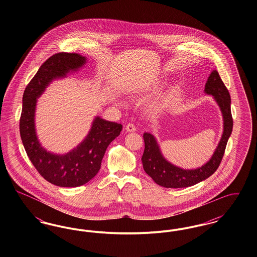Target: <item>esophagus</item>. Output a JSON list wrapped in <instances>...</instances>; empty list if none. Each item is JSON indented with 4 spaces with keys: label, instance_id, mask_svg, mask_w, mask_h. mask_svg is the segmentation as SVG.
<instances>
[{
    "label": "esophagus",
    "instance_id": "obj_1",
    "mask_svg": "<svg viewBox=\"0 0 257 257\" xmlns=\"http://www.w3.org/2000/svg\"><path fill=\"white\" fill-rule=\"evenodd\" d=\"M125 129H126L127 132H135L137 130V128H136V126H135V124H133V123H128L126 125Z\"/></svg>",
    "mask_w": 257,
    "mask_h": 257
}]
</instances>
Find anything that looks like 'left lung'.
Instances as JSON below:
<instances>
[{
	"instance_id": "left-lung-1",
	"label": "left lung",
	"mask_w": 257,
	"mask_h": 257,
	"mask_svg": "<svg viewBox=\"0 0 257 257\" xmlns=\"http://www.w3.org/2000/svg\"><path fill=\"white\" fill-rule=\"evenodd\" d=\"M204 92L214 96L223 118V132L220 143L206 164L195 170H184L176 167L163 156L155 137L150 133L144 134L145 151L142 157L144 170L155 183L162 187L176 189L196 185L211 176L220 166L227 141L232 132L233 119L230 95L217 70H213L208 77Z\"/></svg>"
}]
</instances>
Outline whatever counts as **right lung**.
<instances>
[{
  "label": "right lung",
  "instance_id": "1",
  "mask_svg": "<svg viewBox=\"0 0 257 257\" xmlns=\"http://www.w3.org/2000/svg\"><path fill=\"white\" fill-rule=\"evenodd\" d=\"M86 62L76 53H58L39 67L26 86L20 117V136L28 157L50 183L59 187H79L91 180L100 170L107 147L118 137L122 125L96 116L86 139L66 154H54L41 147L36 132L35 112L39 97L55 79L79 70Z\"/></svg>",
  "mask_w": 257,
  "mask_h": 257
}]
</instances>
